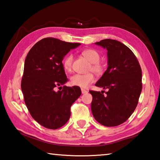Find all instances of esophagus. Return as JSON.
<instances>
[{
  "mask_svg": "<svg viewBox=\"0 0 160 160\" xmlns=\"http://www.w3.org/2000/svg\"><path fill=\"white\" fill-rule=\"evenodd\" d=\"M81 92H82V94H86V93L88 92V90H85V89H81Z\"/></svg>",
  "mask_w": 160,
  "mask_h": 160,
  "instance_id": "1",
  "label": "esophagus"
}]
</instances>
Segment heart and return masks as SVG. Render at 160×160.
<instances>
[{"instance_id": "heart-1", "label": "heart", "mask_w": 160, "mask_h": 160, "mask_svg": "<svg viewBox=\"0 0 160 160\" xmlns=\"http://www.w3.org/2000/svg\"><path fill=\"white\" fill-rule=\"evenodd\" d=\"M82 55L90 62L91 65L89 67V71H92L97 75L102 74L104 71V66L99 62L100 54L96 50L92 48H88L82 51ZM73 56L72 54H68L63 60V66L64 70L67 72L72 70ZM95 78L92 72H88L87 74H75L70 78V83L73 86L80 87L82 88H87L89 85L94 82Z\"/></svg>"}]
</instances>
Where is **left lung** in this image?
I'll return each instance as SVG.
<instances>
[{
  "label": "left lung",
  "instance_id": "8db88e82",
  "mask_svg": "<svg viewBox=\"0 0 160 160\" xmlns=\"http://www.w3.org/2000/svg\"><path fill=\"white\" fill-rule=\"evenodd\" d=\"M107 50L108 68L95 85L108 91H90L94 118L103 126L112 127L125 122L137 107L142 91V70L134 53L114 39L96 42Z\"/></svg>",
  "mask_w": 160,
  "mask_h": 160
}]
</instances>
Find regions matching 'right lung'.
Returning <instances> with one entry per match:
<instances>
[{
	"label": "right lung",
	"mask_w": 160,
	"mask_h": 160,
	"mask_svg": "<svg viewBox=\"0 0 160 160\" xmlns=\"http://www.w3.org/2000/svg\"><path fill=\"white\" fill-rule=\"evenodd\" d=\"M80 44L44 38L27 55L22 92L32 118L45 128L57 129L65 125L70 118V107L81 95L79 87H61L68 81L62 61ZM57 86L62 90L56 91Z\"/></svg>",
	"instance_id": "obj_1"
}]
</instances>
